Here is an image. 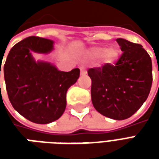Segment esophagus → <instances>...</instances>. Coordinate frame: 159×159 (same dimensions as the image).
<instances>
[{
    "mask_svg": "<svg viewBox=\"0 0 159 159\" xmlns=\"http://www.w3.org/2000/svg\"><path fill=\"white\" fill-rule=\"evenodd\" d=\"M87 74V70L85 68H83V67H82L81 68V75L82 76H84V75H86Z\"/></svg>",
    "mask_w": 159,
    "mask_h": 159,
    "instance_id": "obj_1",
    "label": "esophagus"
}]
</instances>
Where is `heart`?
Here are the masks:
<instances>
[{"label": "heart", "mask_w": 159, "mask_h": 159, "mask_svg": "<svg viewBox=\"0 0 159 159\" xmlns=\"http://www.w3.org/2000/svg\"><path fill=\"white\" fill-rule=\"evenodd\" d=\"M88 59H100L106 65H114L120 57V50L117 47H95L89 49L86 53Z\"/></svg>", "instance_id": "1"}]
</instances>
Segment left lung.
I'll return each instance as SVG.
<instances>
[{
    "label": "left lung",
    "mask_w": 159,
    "mask_h": 159,
    "mask_svg": "<svg viewBox=\"0 0 159 159\" xmlns=\"http://www.w3.org/2000/svg\"><path fill=\"white\" fill-rule=\"evenodd\" d=\"M123 54L115 65L91 68V98L95 110L114 120L130 117L147 100L152 83V59L140 44L123 38Z\"/></svg>",
    "instance_id": "8db88e82"
}]
</instances>
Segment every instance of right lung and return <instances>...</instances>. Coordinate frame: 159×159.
<instances>
[{"mask_svg": "<svg viewBox=\"0 0 159 159\" xmlns=\"http://www.w3.org/2000/svg\"><path fill=\"white\" fill-rule=\"evenodd\" d=\"M52 49V40L29 36L12 47L3 69L13 108L26 119L39 124L52 123L62 116L66 92L80 76L78 68L60 71L51 63L36 61L31 54L48 53Z\"/></svg>", "mask_w": 159, "mask_h": 159, "instance_id": "1", "label": "right lung"}]
</instances>
